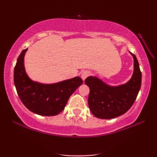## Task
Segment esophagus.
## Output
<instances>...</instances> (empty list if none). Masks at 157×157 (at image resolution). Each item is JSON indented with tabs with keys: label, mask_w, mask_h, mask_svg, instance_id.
<instances>
[{
	"label": "esophagus",
	"mask_w": 157,
	"mask_h": 157,
	"mask_svg": "<svg viewBox=\"0 0 157 157\" xmlns=\"http://www.w3.org/2000/svg\"><path fill=\"white\" fill-rule=\"evenodd\" d=\"M90 74V72L89 71H83V73L81 74V78L83 80H85V79Z\"/></svg>",
	"instance_id": "obj_1"
}]
</instances>
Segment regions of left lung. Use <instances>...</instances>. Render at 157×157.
Wrapping results in <instances>:
<instances>
[{
	"mask_svg": "<svg viewBox=\"0 0 157 157\" xmlns=\"http://www.w3.org/2000/svg\"><path fill=\"white\" fill-rule=\"evenodd\" d=\"M134 71L128 82L119 86H110L95 76H89L85 83L90 88L88 106L95 117L110 119L126 113L136 100L141 86L142 74L136 55Z\"/></svg>",
	"mask_w": 157,
	"mask_h": 157,
	"instance_id": "obj_1",
	"label": "left lung"
}]
</instances>
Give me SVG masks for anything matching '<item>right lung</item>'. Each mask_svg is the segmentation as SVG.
Instances as JSON below:
<instances>
[{
    "instance_id": "1",
    "label": "right lung",
    "mask_w": 157,
    "mask_h": 157,
    "mask_svg": "<svg viewBox=\"0 0 157 157\" xmlns=\"http://www.w3.org/2000/svg\"><path fill=\"white\" fill-rule=\"evenodd\" d=\"M27 48L21 52L14 69V83L21 102L29 110L41 116H55L63 111L67 101L83 83L80 77L57 83L43 84L31 81L24 66Z\"/></svg>"
}]
</instances>
